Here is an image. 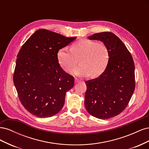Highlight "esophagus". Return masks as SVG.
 Segmentation results:
<instances>
[{
	"label": "esophagus",
	"instance_id": "esophagus-1",
	"mask_svg": "<svg viewBox=\"0 0 149 149\" xmlns=\"http://www.w3.org/2000/svg\"><path fill=\"white\" fill-rule=\"evenodd\" d=\"M75 83H79V82H80V80H79V79H75Z\"/></svg>",
	"mask_w": 149,
	"mask_h": 149
}]
</instances>
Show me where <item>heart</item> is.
I'll use <instances>...</instances> for the list:
<instances>
[{"mask_svg": "<svg viewBox=\"0 0 149 149\" xmlns=\"http://www.w3.org/2000/svg\"><path fill=\"white\" fill-rule=\"evenodd\" d=\"M79 66L73 71V74L81 77L91 75V78L100 76L106 68L109 61V51L106 45L89 39H81L73 43L70 51L66 48L57 53L60 66L66 72H71L77 64Z\"/></svg>", "mask_w": 149, "mask_h": 149, "instance_id": "b5f03b06", "label": "heart"}]
</instances>
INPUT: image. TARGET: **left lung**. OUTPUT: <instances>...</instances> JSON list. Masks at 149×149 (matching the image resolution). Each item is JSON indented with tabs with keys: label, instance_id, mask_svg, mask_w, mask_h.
Returning a JSON list of instances; mask_svg holds the SVG:
<instances>
[{
	"label": "left lung",
	"instance_id": "1",
	"mask_svg": "<svg viewBox=\"0 0 149 149\" xmlns=\"http://www.w3.org/2000/svg\"><path fill=\"white\" fill-rule=\"evenodd\" d=\"M88 38L102 42L109 58L104 71L98 78L85 82L84 105L93 116L108 119L120 114L132 96L136 86L134 63L125 45L114 33H94Z\"/></svg>",
	"mask_w": 149,
	"mask_h": 149
}]
</instances>
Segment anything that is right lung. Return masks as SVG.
Here are the masks:
<instances>
[{"instance_id":"1","label":"right lung","mask_w":149,"mask_h":149,"mask_svg":"<svg viewBox=\"0 0 149 149\" xmlns=\"http://www.w3.org/2000/svg\"><path fill=\"white\" fill-rule=\"evenodd\" d=\"M76 38L40 29L22 45L13 79L22 105L38 118H49L63 107L74 77L61 68L57 53Z\"/></svg>"}]
</instances>
